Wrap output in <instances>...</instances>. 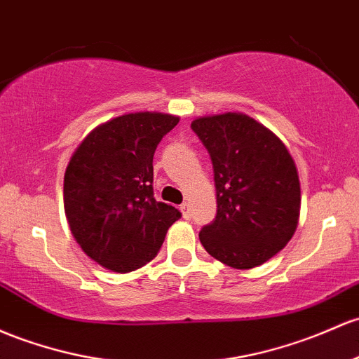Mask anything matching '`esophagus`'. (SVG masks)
<instances>
[{"label": "esophagus", "mask_w": 359, "mask_h": 359, "mask_svg": "<svg viewBox=\"0 0 359 359\" xmlns=\"http://www.w3.org/2000/svg\"><path fill=\"white\" fill-rule=\"evenodd\" d=\"M180 211H182L184 218H191V204L184 203L182 206H180Z\"/></svg>", "instance_id": "esophagus-1"}]
</instances>
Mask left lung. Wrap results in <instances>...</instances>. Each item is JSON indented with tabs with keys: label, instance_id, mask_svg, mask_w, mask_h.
Here are the masks:
<instances>
[{
	"label": "left lung",
	"instance_id": "obj_1",
	"mask_svg": "<svg viewBox=\"0 0 359 359\" xmlns=\"http://www.w3.org/2000/svg\"><path fill=\"white\" fill-rule=\"evenodd\" d=\"M212 161L216 218L199 231L210 255L235 269L269 261L293 237L300 179L283 141L245 114L192 121Z\"/></svg>",
	"mask_w": 359,
	"mask_h": 359
}]
</instances>
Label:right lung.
<instances>
[{"label":"right lung","mask_w":359,"mask_h":359,"mask_svg":"<svg viewBox=\"0 0 359 359\" xmlns=\"http://www.w3.org/2000/svg\"><path fill=\"white\" fill-rule=\"evenodd\" d=\"M179 117L136 112L97 126L65 173V212L90 259L114 273L140 269L158 254L180 211L153 196V155Z\"/></svg>","instance_id":"right-lung-1"}]
</instances>
